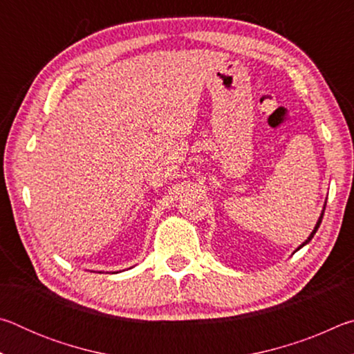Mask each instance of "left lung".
I'll return each mask as SVG.
<instances>
[{
  "mask_svg": "<svg viewBox=\"0 0 354 354\" xmlns=\"http://www.w3.org/2000/svg\"><path fill=\"white\" fill-rule=\"evenodd\" d=\"M322 218H323V214L320 215V218H319V221H317V225H315V227H314V231H313V232H310V236L308 237V241H306V242H304L303 245H299V248H301V247H304V245H306L308 242H310V239H313V237H314V234H315V232H317V230H319V226H320V223H322ZM299 248H298V250H299Z\"/></svg>",
  "mask_w": 354,
  "mask_h": 354,
  "instance_id": "obj_1",
  "label": "left lung"
}]
</instances>
